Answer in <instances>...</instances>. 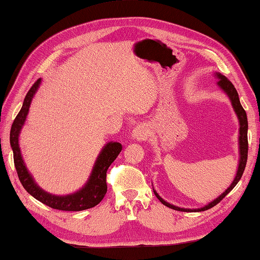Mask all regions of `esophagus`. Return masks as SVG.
I'll return each mask as SVG.
<instances>
[{
  "mask_svg": "<svg viewBox=\"0 0 260 260\" xmlns=\"http://www.w3.org/2000/svg\"><path fill=\"white\" fill-rule=\"evenodd\" d=\"M150 136V131L146 125H139L132 132V139L133 140H146Z\"/></svg>",
  "mask_w": 260,
  "mask_h": 260,
  "instance_id": "34e87169",
  "label": "esophagus"
}]
</instances>
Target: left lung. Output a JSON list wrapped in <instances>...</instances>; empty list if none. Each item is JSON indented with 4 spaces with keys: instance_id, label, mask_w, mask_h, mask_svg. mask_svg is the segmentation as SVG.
I'll list each match as a JSON object with an SVG mask.
<instances>
[{
    "instance_id": "1",
    "label": "left lung",
    "mask_w": 260,
    "mask_h": 260,
    "mask_svg": "<svg viewBox=\"0 0 260 260\" xmlns=\"http://www.w3.org/2000/svg\"><path fill=\"white\" fill-rule=\"evenodd\" d=\"M215 76L218 79L217 81V85L220 86V88L224 91L226 93V95L230 98L231 100V104L233 109H235L236 114L238 116V119H239V124H240V129H239V151H240V157H239V166H238V171H237V175L235 177V180L232 181V184L230 185V187L228 188V189L218 196L216 200H214L211 203H208L207 205H205L204 207H201V208H194V210H190V208H182V207H178L170 204V203L166 202L165 200H162V198L159 196V194L153 189L154 191V195L156 196L157 200H159L162 204L172 208V210H176V211H181V212H202V211H206V210H210L213 206H215L216 204H218L223 198H224L229 192H230L233 188L236 187V185L239 182V180L241 179L243 171H245V168H246V164H247V157H248V119H247V114L245 109L242 108V106L240 104V100H239V94L237 92V90L235 88V85L231 83V81L229 80L228 78H225L224 75H222L221 73H215Z\"/></svg>"
}]
</instances>
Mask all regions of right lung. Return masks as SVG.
<instances>
[{
  "instance_id": "obj_1",
  "label": "right lung",
  "mask_w": 260,
  "mask_h": 260,
  "mask_svg": "<svg viewBox=\"0 0 260 260\" xmlns=\"http://www.w3.org/2000/svg\"><path fill=\"white\" fill-rule=\"evenodd\" d=\"M40 82H42V79H38L28 91L23 100L21 110L19 111V114L13 120L11 132H10V144H11L13 151L14 167L17 169L19 180L30 195L39 202H42L43 204L54 208V210L79 212L94 207L103 201V198L106 195L107 170L116 160V157L118 156L120 151L123 150V146L118 142H109V143H107L103 147L98 157H96L92 172H91L88 181L85 182V185L80 190L75 191L74 194L57 196L43 190L42 188L36 184L32 176L29 174L27 167H25L23 162L21 151H20L19 146L20 132H21L25 118H27L30 104H31L35 93L37 92Z\"/></svg>"
}]
</instances>
